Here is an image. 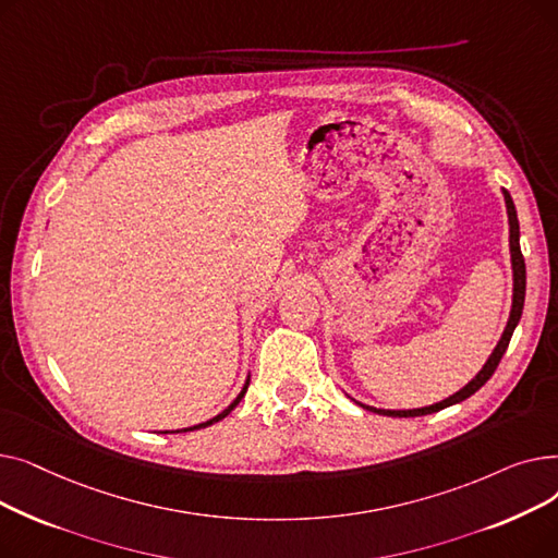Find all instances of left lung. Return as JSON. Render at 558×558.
Instances as JSON below:
<instances>
[{
	"label": "left lung",
	"instance_id": "8db88e82",
	"mask_svg": "<svg viewBox=\"0 0 558 558\" xmlns=\"http://www.w3.org/2000/svg\"><path fill=\"white\" fill-rule=\"evenodd\" d=\"M502 196H505V205H507V217H509V253H511V271H513V296H511V312H509V320L505 326V332L500 337V341H497V345L493 348V353L488 355V360L484 362L482 371L468 383L465 387H461L457 393H452L450 398L441 400V402H434V404H427V407H418V409H377V407H371V404H364L355 398H350L353 402H357L360 407L368 409V412H375V414H383V416H393V418H409V416H427V414H434V412H441V409L446 407H452L465 398H471L475 391H480L486 383L488 377L495 373L497 364H500L502 355L507 353L509 348V341H511V335L515 330V326L520 324V316H522V307H524V287H526V271H524V259H522V253H520V223H518V213H515V205H513V198L507 190H502Z\"/></svg>",
	"mask_w": 558,
	"mask_h": 558
}]
</instances>
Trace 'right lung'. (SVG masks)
I'll return each instance as SVG.
<instances>
[{"label":"right lung","mask_w":558,"mask_h":558,"mask_svg":"<svg viewBox=\"0 0 558 558\" xmlns=\"http://www.w3.org/2000/svg\"><path fill=\"white\" fill-rule=\"evenodd\" d=\"M248 383H251V375L246 377V383H244V387H242V391H240V396L238 398H234L226 409H223V412L221 414H217L215 418H210V421H205V423H198V425H194V427H183V429H173L175 434H179V432H192V429H203V427H208V425H213V423H219V421H223L230 412H232V409L234 407H238L240 402H242V398H244V393H246V389H248Z\"/></svg>","instance_id":"obj_1"}]
</instances>
